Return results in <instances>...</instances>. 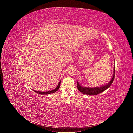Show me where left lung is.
I'll return each mask as SVG.
<instances>
[{
	"label": "left lung",
	"instance_id": "obj_1",
	"mask_svg": "<svg viewBox=\"0 0 133 133\" xmlns=\"http://www.w3.org/2000/svg\"><path fill=\"white\" fill-rule=\"evenodd\" d=\"M115 66L114 65V71H113V75L110 81L107 84L102 85L101 86L98 87H84L81 86L79 82L77 81V88L81 91L84 94L86 95H96L99 94L107 88H108L112 84L114 79L115 78Z\"/></svg>",
	"mask_w": 133,
	"mask_h": 133
}]
</instances>
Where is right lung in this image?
<instances>
[{
	"instance_id": "right-lung-1",
	"label": "right lung",
	"mask_w": 133,
	"mask_h": 133,
	"mask_svg": "<svg viewBox=\"0 0 133 133\" xmlns=\"http://www.w3.org/2000/svg\"><path fill=\"white\" fill-rule=\"evenodd\" d=\"M61 81L59 82L57 86L56 87V88L54 89L53 90H51L50 91H37V90H33V91L36 92L37 93H38L39 94H42V95H47V94H52V93H54V92H55L56 91H57L59 87H60V85H61Z\"/></svg>"
}]
</instances>
